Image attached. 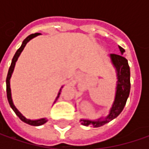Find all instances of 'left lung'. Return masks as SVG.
<instances>
[{
  "label": "left lung",
  "instance_id": "8db88e82",
  "mask_svg": "<svg viewBox=\"0 0 149 149\" xmlns=\"http://www.w3.org/2000/svg\"><path fill=\"white\" fill-rule=\"evenodd\" d=\"M118 49L120 50V54H109L110 61L113 68L115 69L117 76L115 96L113 103L109 109V113L106 117H100L95 120L81 118L80 123L82 125H91L94 128L101 127L117 118L123 111L126 104L130 92V69L128 60L123 56L125 50L119 45Z\"/></svg>",
  "mask_w": 149,
  "mask_h": 149
}]
</instances>
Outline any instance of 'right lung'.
<instances>
[{"mask_svg":"<svg viewBox=\"0 0 149 149\" xmlns=\"http://www.w3.org/2000/svg\"><path fill=\"white\" fill-rule=\"evenodd\" d=\"M40 35H41V34H40V33L31 34V35H30L29 36H27V37L23 40V42H22V44H21V46H20L19 49H17V51L15 52L14 57H13V59H12L10 66V68H9L7 77H6V95H7V100H8V102H9V104H10V108L13 109V111L15 113V114H16L18 117L20 118V119L21 120V121H23L24 123H28V124H30V125H32V126H40V125H42V124H44V123H46V122L48 121V119H47L46 118H39V119H30V118H27L25 117V116H24V115H23V114H22V113H20L17 109H16V107L14 105L13 100H12V98H11V90H10V78H11V75H12V74H13V71H14L15 63H16V61H17V60H18V58H19V56H20V54H21V52L23 51L24 48L26 47V44L28 43L31 40H32L33 38L36 37V36H40ZM62 88H63V86L60 88V91H59V93H58V95H57V97L55 98V100H54V104L55 103V101L58 100V98L60 97V92H61V89H62Z\"/></svg>","mask_w":149,"mask_h":149,"instance_id":"obj_1","label":"right lung"}]
</instances>
